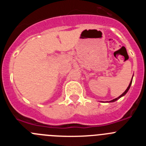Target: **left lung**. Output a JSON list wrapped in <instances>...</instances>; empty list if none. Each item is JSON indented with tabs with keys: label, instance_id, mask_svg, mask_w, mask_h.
<instances>
[{
	"label": "left lung",
	"instance_id": "8db88e82",
	"mask_svg": "<svg viewBox=\"0 0 146 146\" xmlns=\"http://www.w3.org/2000/svg\"><path fill=\"white\" fill-rule=\"evenodd\" d=\"M131 82H132V78H131V82H130V83H129V86H128V88H127L126 89V91H124V92L123 93V94H121V96H118V98H115V99H113V100H111V101H110V102H115V101H117V100H118V99H119L121 97H122V96H123L125 95V94H126V93L128 92V91L129 90V88H130V86H131Z\"/></svg>",
	"mask_w": 146,
	"mask_h": 146
}]
</instances>
